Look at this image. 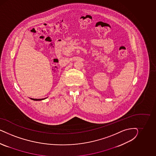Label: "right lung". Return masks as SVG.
I'll return each instance as SVG.
<instances>
[{
  "label": "right lung",
  "instance_id": "obj_1",
  "mask_svg": "<svg viewBox=\"0 0 156 156\" xmlns=\"http://www.w3.org/2000/svg\"><path fill=\"white\" fill-rule=\"evenodd\" d=\"M42 98V99H34V98H30V99H32V100H34V101H42V100L45 99L46 98Z\"/></svg>",
  "mask_w": 156,
  "mask_h": 156
}]
</instances>
